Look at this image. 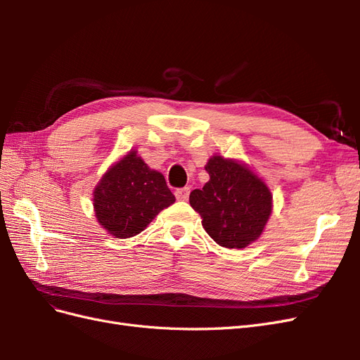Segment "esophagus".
<instances>
[{"instance_id":"obj_1","label":"esophagus","mask_w":360,"mask_h":360,"mask_svg":"<svg viewBox=\"0 0 360 360\" xmlns=\"http://www.w3.org/2000/svg\"><path fill=\"white\" fill-rule=\"evenodd\" d=\"M189 193H191V189L189 188H181V189H177L176 191V198L179 201H186L189 198Z\"/></svg>"}]
</instances>
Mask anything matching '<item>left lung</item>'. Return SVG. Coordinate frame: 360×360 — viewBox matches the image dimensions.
<instances>
[{"label":"left lung","mask_w":360,"mask_h":360,"mask_svg":"<svg viewBox=\"0 0 360 360\" xmlns=\"http://www.w3.org/2000/svg\"><path fill=\"white\" fill-rule=\"evenodd\" d=\"M210 180L189 195L204 230L228 249L255 242L271 214V192L245 163L214 155L205 165Z\"/></svg>","instance_id":"1"}]
</instances>
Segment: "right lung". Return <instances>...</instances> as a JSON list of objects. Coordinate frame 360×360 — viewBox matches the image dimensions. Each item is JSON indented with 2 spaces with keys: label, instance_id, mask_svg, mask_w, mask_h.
Wrapping results in <instances>:
<instances>
[{
  "label": "right lung",
  "instance_id": "add662e5",
  "mask_svg": "<svg viewBox=\"0 0 360 360\" xmlns=\"http://www.w3.org/2000/svg\"><path fill=\"white\" fill-rule=\"evenodd\" d=\"M174 201L165 177L150 169L135 150L108 169L93 192L94 213L105 230L117 238L144 231L159 212Z\"/></svg>",
  "mask_w": 360,
  "mask_h": 360
}]
</instances>
